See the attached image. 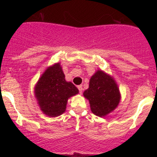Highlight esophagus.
Here are the masks:
<instances>
[{"label":"esophagus","instance_id":"1","mask_svg":"<svg viewBox=\"0 0 157 157\" xmlns=\"http://www.w3.org/2000/svg\"><path fill=\"white\" fill-rule=\"evenodd\" d=\"M77 87H78L79 91H80V93H82V91H83V86H82V85H79Z\"/></svg>","mask_w":157,"mask_h":157}]
</instances>
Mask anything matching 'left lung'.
<instances>
[{
  "label": "left lung",
  "instance_id": "left-lung-1",
  "mask_svg": "<svg viewBox=\"0 0 157 157\" xmlns=\"http://www.w3.org/2000/svg\"><path fill=\"white\" fill-rule=\"evenodd\" d=\"M84 98L90 103L94 115L104 117L119 105L121 95L117 82L112 76L98 70L89 81V87L84 91Z\"/></svg>",
  "mask_w": 157,
  "mask_h": 157
}]
</instances>
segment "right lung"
Returning <instances> with one entry per match:
<instances>
[{
    "mask_svg": "<svg viewBox=\"0 0 157 157\" xmlns=\"http://www.w3.org/2000/svg\"><path fill=\"white\" fill-rule=\"evenodd\" d=\"M78 93L77 87L66 80L59 63L48 66L34 87L38 105L43 113L50 117L62 115L66 111L69 98Z\"/></svg>",
    "mask_w": 157,
    "mask_h": 157,
    "instance_id": "add662e5",
    "label": "right lung"
}]
</instances>
